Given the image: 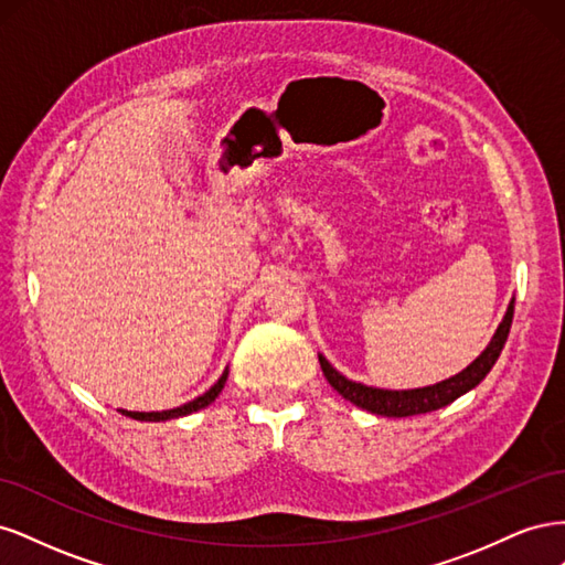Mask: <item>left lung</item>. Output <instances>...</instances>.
I'll return each mask as SVG.
<instances>
[{"instance_id":"8db88e82","label":"left lung","mask_w":565,"mask_h":565,"mask_svg":"<svg viewBox=\"0 0 565 565\" xmlns=\"http://www.w3.org/2000/svg\"><path fill=\"white\" fill-rule=\"evenodd\" d=\"M511 318H514V299L509 301L502 322L498 324V330H494L490 344L481 351V355H478L471 365L457 372L455 377H448L431 386L405 388V391L374 388V386H365L361 382L344 377V374L337 372V367L330 365V361L322 353H318V361H320L324 380L330 382V386L353 405L367 409V413L384 415V417L426 415V413H434V409L450 405L452 401L465 396V393H469L486 380V374L492 370L494 363H498V358L507 344Z\"/></svg>"}]
</instances>
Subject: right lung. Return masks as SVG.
Instances as JSON below:
<instances>
[{
  "mask_svg": "<svg viewBox=\"0 0 565 565\" xmlns=\"http://www.w3.org/2000/svg\"><path fill=\"white\" fill-rule=\"evenodd\" d=\"M226 380H228V367L224 370V374H221L218 382L210 391H204L202 396H198L195 401L183 403V405L172 407V409H160V413H136V409H119V413H122L125 417L136 419V422H169V419H179V417H185V415H193V413H198V409L207 407L210 403H214L218 398V393L224 391V386H226Z\"/></svg>",
  "mask_w": 565,
  "mask_h": 565,
  "instance_id": "obj_1",
  "label": "right lung"
}]
</instances>
